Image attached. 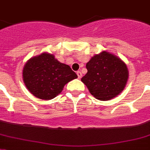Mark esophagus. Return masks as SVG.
Segmentation results:
<instances>
[{
    "label": "esophagus",
    "mask_w": 150,
    "mask_h": 150,
    "mask_svg": "<svg viewBox=\"0 0 150 150\" xmlns=\"http://www.w3.org/2000/svg\"><path fill=\"white\" fill-rule=\"evenodd\" d=\"M76 74H77V76L79 79H80V78L82 77V74H81L80 71H77V72H76Z\"/></svg>",
    "instance_id": "obj_1"
}]
</instances>
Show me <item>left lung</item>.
<instances>
[{
	"label": "left lung",
	"mask_w": 150,
	"mask_h": 150,
	"mask_svg": "<svg viewBox=\"0 0 150 150\" xmlns=\"http://www.w3.org/2000/svg\"><path fill=\"white\" fill-rule=\"evenodd\" d=\"M87 73L81 79L95 98L109 100L124 89L128 80V70L124 62L113 54L103 51L86 64Z\"/></svg>",
	"instance_id": "8db88e82"
}]
</instances>
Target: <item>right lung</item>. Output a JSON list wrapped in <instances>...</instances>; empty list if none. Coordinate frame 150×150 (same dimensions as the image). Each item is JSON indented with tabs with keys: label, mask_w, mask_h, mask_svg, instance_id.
<instances>
[{
	"label": "right lung",
	"mask_w": 150,
	"mask_h": 150,
	"mask_svg": "<svg viewBox=\"0 0 150 150\" xmlns=\"http://www.w3.org/2000/svg\"><path fill=\"white\" fill-rule=\"evenodd\" d=\"M23 78L33 96L51 100L60 94L65 84L77 78V75L70 66L56 60L53 54L43 53L26 63Z\"/></svg>",
	"instance_id": "obj_1"
}]
</instances>
